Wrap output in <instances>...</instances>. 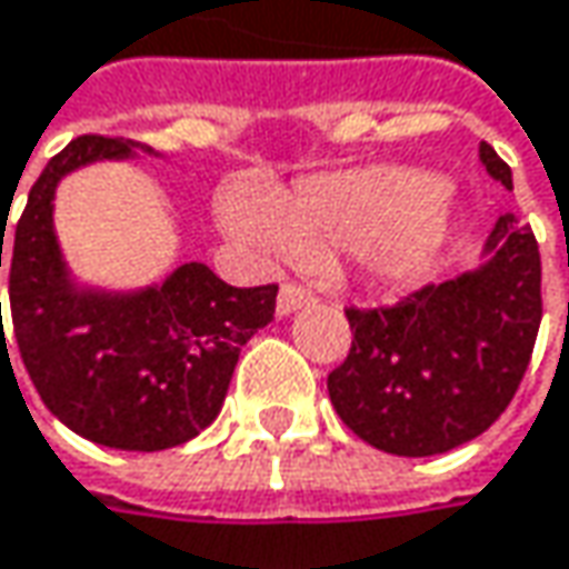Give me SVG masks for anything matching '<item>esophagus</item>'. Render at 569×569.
I'll return each mask as SVG.
<instances>
[{"mask_svg": "<svg viewBox=\"0 0 569 569\" xmlns=\"http://www.w3.org/2000/svg\"><path fill=\"white\" fill-rule=\"evenodd\" d=\"M309 302H316V296H312L306 286L283 283L280 296H277V312H280V316H292V312H299V309L309 306Z\"/></svg>", "mask_w": 569, "mask_h": 569, "instance_id": "1", "label": "esophagus"}]
</instances>
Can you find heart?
Wrapping results in <instances>:
<instances>
[{
    "instance_id": "1",
    "label": "heart",
    "mask_w": 569,
    "mask_h": 569,
    "mask_svg": "<svg viewBox=\"0 0 569 569\" xmlns=\"http://www.w3.org/2000/svg\"><path fill=\"white\" fill-rule=\"evenodd\" d=\"M451 192L416 167L321 173L277 199L238 186L221 199V224L257 251L302 260L348 251L380 286L421 283L451 238Z\"/></svg>"
}]
</instances>
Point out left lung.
<instances>
[{
    "label": "left lung",
    "mask_w": 569,
    "mask_h": 569,
    "mask_svg": "<svg viewBox=\"0 0 569 569\" xmlns=\"http://www.w3.org/2000/svg\"><path fill=\"white\" fill-rule=\"evenodd\" d=\"M492 180L509 163L480 144ZM348 360L328 373L335 412L377 451L431 457L473 441L512 402L541 325V253L512 212L496 218L483 263L386 309H348Z\"/></svg>",
    "instance_id": "left-lung-1"
}]
</instances>
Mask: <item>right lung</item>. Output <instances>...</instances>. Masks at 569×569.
I'll list each match as a JSON object with an SVG mask.
<instances>
[{"label":"right lung","mask_w":569,"mask_h":569,"mask_svg":"<svg viewBox=\"0 0 569 569\" xmlns=\"http://www.w3.org/2000/svg\"><path fill=\"white\" fill-rule=\"evenodd\" d=\"M134 153V141L83 134L51 157L16 224L9 302L18 353L53 416L106 448L167 451L218 418L238 353L273 321L277 286L238 289L196 260L128 292L77 283L53 231L57 186Z\"/></svg>","instance_id":"1"}]
</instances>
